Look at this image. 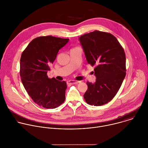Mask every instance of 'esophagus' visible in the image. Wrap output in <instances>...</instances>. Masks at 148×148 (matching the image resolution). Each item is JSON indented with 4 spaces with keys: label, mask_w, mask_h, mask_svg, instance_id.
I'll list each match as a JSON object with an SVG mask.
<instances>
[{
    "label": "esophagus",
    "mask_w": 148,
    "mask_h": 148,
    "mask_svg": "<svg viewBox=\"0 0 148 148\" xmlns=\"http://www.w3.org/2000/svg\"><path fill=\"white\" fill-rule=\"evenodd\" d=\"M79 83H80V82L77 81V80H69L67 82V83L69 84H77Z\"/></svg>",
    "instance_id": "esophagus-1"
}]
</instances>
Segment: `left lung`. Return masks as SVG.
<instances>
[{"label": "left lung", "mask_w": 148, "mask_h": 148, "mask_svg": "<svg viewBox=\"0 0 148 148\" xmlns=\"http://www.w3.org/2000/svg\"><path fill=\"white\" fill-rule=\"evenodd\" d=\"M87 62L95 66L94 83L87 82L86 102L101 106L110 102L120 88L126 74L125 54L111 34L94 31L79 38Z\"/></svg>", "instance_id": "obj_1"}]
</instances>
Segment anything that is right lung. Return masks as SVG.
I'll return each mask as SVG.
<instances>
[{"mask_svg": "<svg viewBox=\"0 0 148 148\" xmlns=\"http://www.w3.org/2000/svg\"><path fill=\"white\" fill-rule=\"evenodd\" d=\"M69 41L52 36H40L33 39L23 51L20 59V74L22 83L33 101L40 106L54 109L64 103L65 81L49 78L50 65L59 50Z\"/></svg>", "mask_w": 148, "mask_h": 148, "instance_id": "add662e5", "label": "right lung"}]
</instances>
